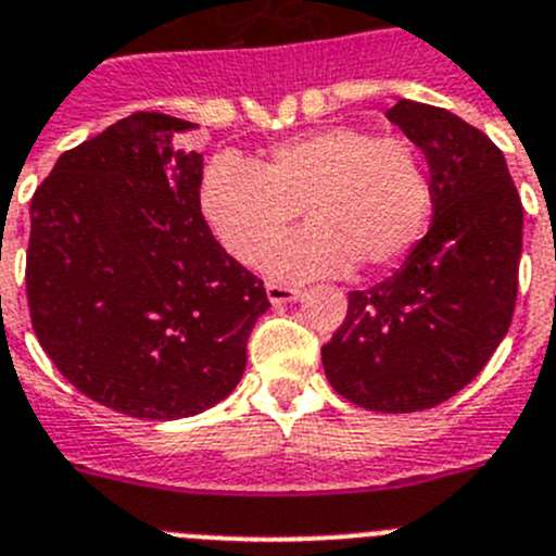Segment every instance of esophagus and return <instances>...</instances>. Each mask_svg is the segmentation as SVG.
Segmentation results:
<instances>
[{"label":"esophagus","instance_id":"obj_1","mask_svg":"<svg viewBox=\"0 0 556 556\" xmlns=\"http://www.w3.org/2000/svg\"><path fill=\"white\" fill-rule=\"evenodd\" d=\"M266 293L271 304H288V302H296V299L302 296V290L299 288H290V285H279V282H268Z\"/></svg>","mask_w":556,"mask_h":556}]
</instances>
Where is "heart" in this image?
<instances>
[{
	"mask_svg": "<svg viewBox=\"0 0 556 556\" xmlns=\"http://www.w3.org/2000/svg\"><path fill=\"white\" fill-rule=\"evenodd\" d=\"M199 204L235 260L254 263L268 248L260 266L271 277H327L354 266L374 274L396 266L424 238L432 177L404 138L327 127L277 143L257 166L235 154L213 157ZM299 208L311 227L278 242Z\"/></svg>",
	"mask_w": 556,
	"mask_h": 556,
	"instance_id": "b5f03b06",
	"label": "heart"
}]
</instances>
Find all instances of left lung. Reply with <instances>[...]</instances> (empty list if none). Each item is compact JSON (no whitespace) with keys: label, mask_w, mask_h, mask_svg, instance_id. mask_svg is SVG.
Returning a JSON list of instances; mask_svg holds the SVG:
<instances>
[{"label":"left lung","mask_w":556,"mask_h":556,"mask_svg":"<svg viewBox=\"0 0 556 556\" xmlns=\"http://www.w3.org/2000/svg\"><path fill=\"white\" fill-rule=\"evenodd\" d=\"M384 116L427 157L434 216L393 277L349 293L321 359L357 407L418 413L459 393L507 334L523 207L502 149L477 127L409 99Z\"/></svg>","instance_id":"1"}]
</instances>
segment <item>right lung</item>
<instances>
[{
	"label": "right lung",
	"mask_w": 556,
	"mask_h": 556,
	"mask_svg": "<svg viewBox=\"0 0 556 556\" xmlns=\"http://www.w3.org/2000/svg\"><path fill=\"white\" fill-rule=\"evenodd\" d=\"M197 124L138 110L58 157L29 204L27 302L58 371L116 413L174 421L227 399L268 304L199 204Z\"/></svg>",
	"instance_id": "1"
}]
</instances>
